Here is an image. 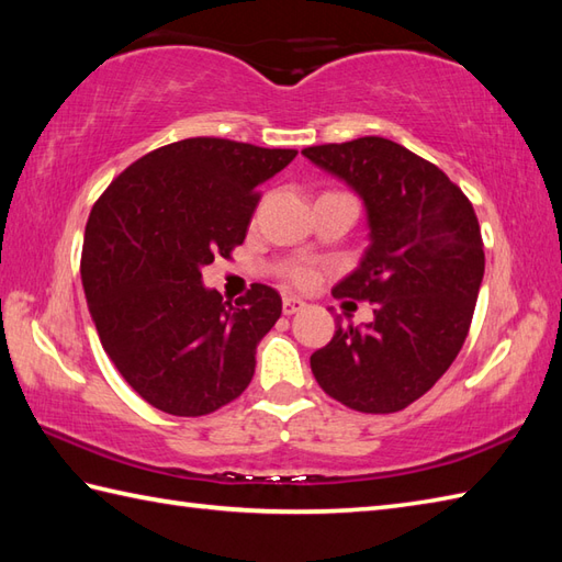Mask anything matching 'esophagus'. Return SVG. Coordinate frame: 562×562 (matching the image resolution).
<instances>
[{
	"instance_id": "esophagus-1",
	"label": "esophagus",
	"mask_w": 562,
	"mask_h": 562,
	"mask_svg": "<svg viewBox=\"0 0 562 562\" xmlns=\"http://www.w3.org/2000/svg\"><path fill=\"white\" fill-rule=\"evenodd\" d=\"M304 308H306V302L304 300H296V296H284V300H282L284 316H292L296 312H304Z\"/></svg>"
}]
</instances>
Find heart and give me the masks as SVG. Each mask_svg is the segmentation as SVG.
Returning <instances> with one entry per match:
<instances>
[{
  "mask_svg": "<svg viewBox=\"0 0 562 562\" xmlns=\"http://www.w3.org/2000/svg\"><path fill=\"white\" fill-rule=\"evenodd\" d=\"M284 278H288L294 288H312L318 280V270L314 266H308V262H292V266L284 268Z\"/></svg>",
  "mask_w": 562,
  "mask_h": 562,
  "instance_id": "obj_1",
  "label": "heart"
}]
</instances>
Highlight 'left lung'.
I'll list each match as a JSON object with an SVG mask.
<instances>
[{"label": "left lung", "instance_id": "left-lung-1", "mask_svg": "<svg viewBox=\"0 0 562 562\" xmlns=\"http://www.w3.org/2000/svg\"><path fill=\"white\" fill-rule=\"evenodd\" d=\"M364 200V258L333 296L374 306L312 355L330 398L360 413H398L437 384L469 336L485 254L471 200L432 161L398 142L357 137L302 149Z\"/></svg>", "mask_w": 562, "mask_h": 562}]
</instances>
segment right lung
Returning <instances> with one entry per match:
<instances>
[{
    "label": "right lung",
    "mask_w": 562,
    "mask_h": 562,
    "mask_svg": "<svg viewBox=\"0 0 562 562\" xmlns=\"http://www.w3.org/2000/svg\"><path fill=\"white\" fill-rule=\"evenodd\" d=\"M296 149L190 137L154 149L93 202L81 284L105 355L154 408L200 417L241 396L256 345L282 314L268 284L236 304L202 288V268L244 244L258 186Z\"/></svg>",
    "instance_id": "1"
}]
</instances>
